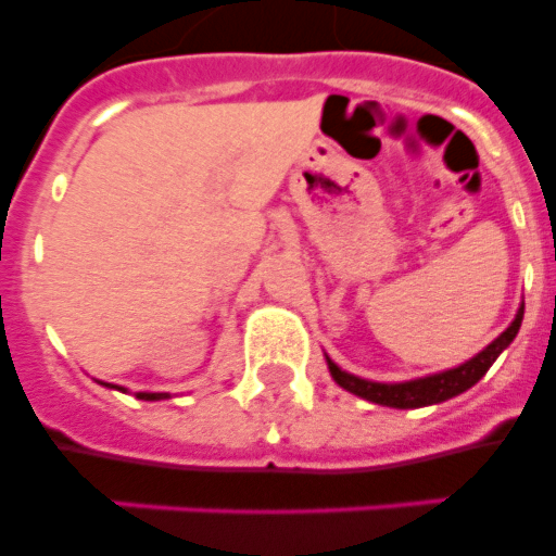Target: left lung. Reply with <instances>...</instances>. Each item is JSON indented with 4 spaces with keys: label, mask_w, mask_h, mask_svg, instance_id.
<instances>
[{
    "label": "left lung",
    "mask_w": 556,
    "mask_h": 556,
    "mask_svg": "<svg viewBox=\"0 0 556 556\" xmlns=\"http://www.w3.org/2000/svg\"><path fill=\"white\" fill-rule=\"evenodd\" d=\"M521 319H523V308H518L510 328L504 330L498 339H493L482 353H477L475 358L466 361V364L455 366V369L438 371V375H427V378H419V380H407V383H371V380L355 378V375H350V371L339 369L330 358H328V369L341 389H348L350 394L355 396H364V400L375 402V405H389V407L438 405V402L463 394V391L471 389V386L480 383V380L485 378V371L491 369L493 361H496L498 355H502V350H507V344L516 339L518 328H521Z\"/></svg>",
    "instance_id": "8db88e82"
}]
</instances>
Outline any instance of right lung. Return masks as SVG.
<instances>
[{
	"label": "right lung",
	"instance_id": "add662e5",
	"mask_svg": "<svg viewBox=\"0 0 556 556\" xmlns=\"http://www.w3.org/2000/svg\"><path fill=\"white\" fill-rule=\"evenodd\" d=\"M112 389H115V386H112ZM167 396L170 394H149V391H137V400H167Z\"/></svg>",
	"mask_w": 556,
	"mask_h": 556
}]
</instances>
